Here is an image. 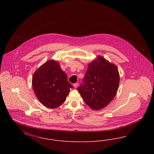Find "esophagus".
<instances>
[{
  "label": "esophagus",
  "mask_w": 154,
  "mask_h": 154,
  "mask_svg": "<svg viewBox=\"0 0 154 154\" xmlns=\"http://www.w3.org/2000/svg\"><path fill=\"white\" fill-rule=\"evenodd\" d=\"M78 85H79V84L77 82V83H75V84H73V87L75 88H77V87H78Z\"/></svg>",
  "instance_id": "obj_1"
}]
</instances>
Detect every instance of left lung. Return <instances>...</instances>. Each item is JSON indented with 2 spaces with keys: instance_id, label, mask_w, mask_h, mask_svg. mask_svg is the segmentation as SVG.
<instances>
[{
  "instance_id": "8db88e82",
  "label": "left lung",
  "mask_w": 154,
  "mask_h": 154,
  "mask_svg": "<svg viewBox=\"0 0 154 154\" xmlns=\"http://www.w3.org/2000/svg\"><path fill=\"white\" fill-rule=\"evenodd\" d=\"M119 83L117 67L102 57L89 64L77 90L85 103L94 110L102 109L114 99Z\"/></svg>"
}]
</instances>
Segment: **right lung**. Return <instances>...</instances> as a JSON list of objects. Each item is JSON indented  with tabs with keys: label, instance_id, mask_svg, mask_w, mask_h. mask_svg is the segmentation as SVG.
<instances>
[{
	"label": "right lung",
	"instance_id": "1",
	"mask_svg": "<svg viewBox=\"0 0 154 154\" xmlns=\"http://www.w3.org/2000/svg\"><path fill=\"white\" fill-rule=\"evenodd\" d=\"M32 87L39 101L50 109L63 104L70 88H73L59 63L53 60L47 61L35 72Z\"/></svg>",
	"mask_w": 154,
	"mask_h": 154
}]
</instances>
